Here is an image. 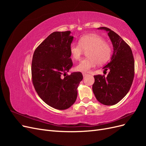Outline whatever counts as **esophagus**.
I'll list each match as a JSON object with an SVG mask.
<instances>
[{
  "instance_id": "1",
  "label": "esophagus",
  "mask_w": 146,
  "mask_h": 146,
  "mask_svg": "<svg viewBox=\"0 0 146 146\" xmlns=\"http://www.w3.org/2000/svg\"><path fill=\"white\" fill-rule=\"evenodd\" d=\"M82 74H83V77H85V76H86L87 75H88L86 73H85V72H83Z\"/></svg>"
}]
</instances>
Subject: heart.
<instances>
[{"mask_svg": "<svg viewBox=\"0 0 146 146\" xmlns=\"http://www.w3.org/2000/svg\"><path fill=\"white\" fill-rule=\"evenodd\" d=\"M88 57L82 60L76 66L80 72H89L98 63L104 64L110 58L111 47L101 36L95 34L84 35L79 39L78 42H72L69 46V52L72 59H80L84 50H87Z\"/></svg>", "mask_w": 146, "mask_h": 146, "instance_id": "1", "label": "heart"}]
</instances>
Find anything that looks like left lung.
Wrapping results in <instances>:
<instances>
[{
    "instance_id": "1",
    "label": "left lung",
    "mask_w": 146,
    "mask_h": 146,
    "mask_svg": "<svg viewBox=\"0 0 146 146\" xmlns=\"http://www.w3.org/2000/svg\"><path fill=\"white\" fill-rule=\"evenodd\" d=\"M99 29L108 32L114 50L110 62L103 68L105 71L110 69L107 77L94 76L92 91L99 102L113 105L124 98L130 89L135 76V61L130 47L120 36L107 27Z\"/></svg>"
}]
</instances>
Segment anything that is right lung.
<instances>
[{"label": "right lung", "instance_id": "right-lung-1", "mask_svg": "<svg viewBox=\"0 0 146 146\" xmlns=\"http://www.w3.org/2000/svg\"><path fill=\"white\" fill-rule=\"evenodd\" d=\"M70 33L53 32L37 47L32 58L35 90L46 104L58 110L68 109L74 104L83 79L80 72L67 74L73 65L69 46L74 37Z\"/></svg>", "mask_w": 146, "mask_h": 146}]
</instances>
